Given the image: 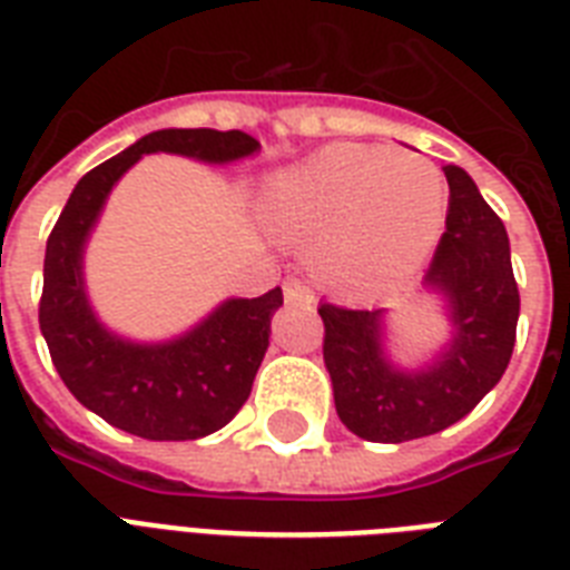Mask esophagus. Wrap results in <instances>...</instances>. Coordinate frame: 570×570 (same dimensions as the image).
<instances>
[{"instance_id": "obj_1", "label": "esophagus", "mask_w": 570, "mask_h": 570, "mask_svg": "<svg viewBox=\"0 0 570 570\" xmlns=\"http://www.w3.org/2000/svg\"><path fill=\"white\" fill-rule=\"evenodd\" d=\"M285 306L312 308L314 306V294L299 279H288V282H285Z\"/></svg>"}]
</instances>
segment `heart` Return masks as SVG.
Segmentation results:
<instances>
[{"instance_id":"1","label":"heart","mask_w":570,"mask_h":570,"mask_svg":"<svg viewBox=\"0 0 570 570\" xmlns=\"http://www.w3.org/2000/svg\"><path fill=\"white\" fill-rule=\"evenodd\" d=\"M264 226L285 244H312V271L362 291L409 273L444 217V185L426 158L335 144L267 179Z\"/></svg>"}]
</instances>
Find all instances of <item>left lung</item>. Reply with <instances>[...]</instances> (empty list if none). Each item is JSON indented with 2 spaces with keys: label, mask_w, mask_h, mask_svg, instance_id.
<instances>
[{
  "label": "left lung",
  "mask_w": 570,
  "mask_h": 570,
  "mask_svg": "<svg viewBox=\"0 0 570 570\" xmlns=\"http://www.w3.org/2000/svg\"><path fill=\"white\" fill-rule=\"evenodd\" d=\"M448 220L421 279L439 299L448 338L430 356H394L389 308L323 303V362L341 423L380 444L423 439L462 421L500 382L515 347L518 297L507 226L462 167H444Z\"/></svg>",
  "instance_id": "obj_1"
}]
</instances>
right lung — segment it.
<instances>
[{
    "mask_svg": "<svg viewBox=\"0 0 570 570\" xmlns=\"http://www.w3.org/2000/svg\"><path fill=\"white\" fill-rule=\"evenodd\" d=\"M258 149L262 144L244 131H149L81 176L55 223L43 258L40 332L72 397L117 430L149 441H194L226 426L247 403L271 347L282 291L226 297L173 338L138 341L105 326L90 303L85 253L114 185L156 153L223 167Z\"/></svg>",
    "mask_w": 570,
    "mask_h": 570,
    "instance_id": "obj_1",
    "label": "right lung"
}]
</instances>
